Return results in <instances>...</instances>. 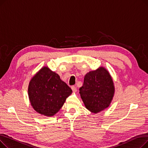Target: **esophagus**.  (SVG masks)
Masks as SVG:
<instances>
[{
  "instance_id": "1",
  "label": "esophagus",
  "mask_w": 148,
  "mask_h": 148,
  "mask_svg": "<svg viewBox=\"0 0 148 148\" xmlns=\"http://www.w3.org/2000/svg\"><path fill=\"white\" fill-rule=\"evenodd\" d=\"M71 89H72V90H73V91L74 92H75L77 91V88L75 86H71Z\"/></svg>"
}]
</instances>
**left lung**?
<instances>
[{
	"mask_svg": "<svg viewBox=\"0 0 148 148\" xmlns=\"http://www.w3.org/2000/svg\"><path fill=\"white\" fill-rule=\"evenodd\" d=\"M79 90L85 107L93 113L109 107L115 92L112 77L103 66L85 75L83 85Z\"/></svg>",
	"mask_w": 148,
	"mask_h": 148,
	"instance_id": "obj_1",
	"label": "left lung"
}]
</instances>
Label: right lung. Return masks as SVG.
Wrapping results in <instances>:
<instances>
[{
    "instance_id": "right-lung-1",
    "label": "right lung",
    "mask_w": 148,
    "mask_h": 148,
    "mask_svg": "<svg viewBox=\"0 0 148 148\" xmlns=\"http://www.w3.org/2000/svg\"><path fill=\"white\" fill-rule=\"evenodd\" d=\"M71 94V89L48 66L39 70L28 86L31 106L37 113L49 117L59 111Z\"/></svg>"
}]
</instances>
